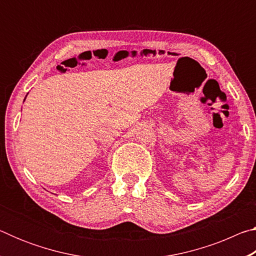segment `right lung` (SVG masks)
<instances>
[{"label":"right lung","instance_id":"right-lung-1","mask_svg":"<svg viewBox=\"0 0 256 256\" xmlns=\"http://www.w3.org/2000/svg\"><path fill=\"white\" fill-rule=\"evenodd\" d=\"M26 97H27V96H26ZM24 100H26V98H24Z\"/></svg>","mask_w":256,"mask_h":256}]
</instances>
